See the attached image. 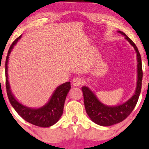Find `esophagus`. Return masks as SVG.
<instances>
[{
    "label": "esophagus",
    "mask_w": 149,
    "mask_h": 149,
    "mask_svg": "<svg viewBox=\"0 0 149 149\" xmlns=\"http://www.w3.org/2000/svg\"><path fill=\"white\" fill-rule=\"evenodd\" d=\"M83 83V79L80 77H76L75 78H73V80H72V84L73 86H80Z\"/></svg>",
    "instance_id": "34e87169"
}]
</instances>
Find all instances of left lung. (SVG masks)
Instances as JSON below:
<instances>
[{"label": "left lung", "mask_w": 149, "mask_h": 149, "mask_svg": "<svg viewBox=\"0 0 149 149\" xmlns=\"http://www.w3.org/2000/svg\"><path fill=\"white\" fill-rule=\"evenodd\" d=\"M118 33L124 35L125 39L131 45L134 47L137 54V61H138V80H137V86L135 94L128 101L124 104L118 105L116 106H108L103 104L100 100L97 98L88 87L83 86L82 91L84 96V106L87 114L91 119L95 123L102 126H110L122 122L130 115L136 106L139 98L142 88V60L140 54L138 51V47L123 32L118 31Z\"/></svg>", "instance_id": "8db88e82"}]
</instances>
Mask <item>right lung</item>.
Masks as SVG:
<instances>
[{"mask_svg":"<svg viewBox=\"0 0 149 149\" xmlns=\"http://www.w3.org/2000/svg\"><path fill=\"white\" fill-rule=\"evenodd\" d=\"M21 37L22 35L19 36L11 45L6 58V89H7L8 98L11 106L17 112V114L26 121L41 127H48L56 123L62 116L65 99L67 93L71 88L70 82H65L57 87L54 93L52 95L48 103L41 108L37 109L30 108L17 102L11 93L9 83L8 82L7 63L9 54L12 50L13 46L16 44L17 41L21 38Z\"/></svg>","mask_w":149,"mask_h":149,"instance_id":"1","label":"right lung"}]
</instances>
